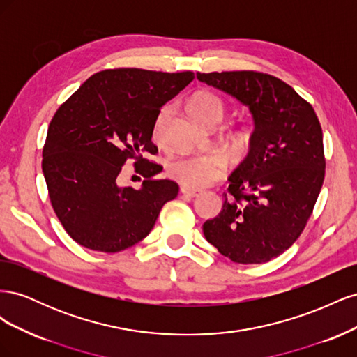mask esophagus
Returning <instances> with one entry per match:
<instances>
[{"label":"esophagus","mask_w":357,"mask_h":357,"mask_svg":"<svg viewBox=\"0 0 357 357\" xmlns=\"http://www.w3.org/2000/svg\"><path fill=\"white\" fill-rule=\"evenodd\" d=\"M180 192L183 193V195L185 197H189V198H197V197H199V195H202V190H199V189H190V188H180Z\"/></svg>","instance_id":"1"}]
</instances>
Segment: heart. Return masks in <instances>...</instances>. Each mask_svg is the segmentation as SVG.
<instances>
[{
	"label": "heart",
	"mask_w": 357,
	"mask_h": 357,
	"mask_svg": "<svg viewBox=\"0 0 357 357\" xmlns=\"http://www.w3.org/2000/svg\"><path fill=\"white\" fill-rule=\"evenodd\" d=\"M189 113L202 126H218L226 114V104L219 95L208 91L198 92L190 100ZM169 117V107H165L156 119L155 137L160 138L164 126ZM252 144V134L248 131H236L231 135V146L235 153H244ZM225 164L219 156L197 155L178 156L167 164V174L190 189H201L219 180L223 174Z\"/></svg>",
	"instance_id": "1"
}]
</instances>
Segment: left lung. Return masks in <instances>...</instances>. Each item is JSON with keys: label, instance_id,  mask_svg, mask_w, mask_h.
Returning <instances> with one entry per match:
<instances>
[{"label": "left lung", "instance_id": "8db88e82", "mask_svg": "<svg viewBox=\"0 0 357 357\" xmlns=\"http://www.w3.org/2000/svg\"><path fill=\"white\" fill-rule=\"evenodd\" d=\"M248 107L250 152L229 180L222 211L202 226L205 238L235 264H265L304 231L325 180L323 132L311 104L274 75L197 73Z\"/></svg>", "mask_w": 357, "mask_h": 357}]
</instances>
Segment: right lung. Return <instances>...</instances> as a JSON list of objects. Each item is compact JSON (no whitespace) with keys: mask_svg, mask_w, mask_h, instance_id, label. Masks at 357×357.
<instances>
[{"mask_svg":"<svg viewBox=\"0 0 357 357\" xmlns=\"http://www.w3.org/2000/svg\"><path fill=\"white\" fill-rule=\"evenodd\" d=\"M193 79L192 71L104 70L56 110L41 168L52 207L75 243L122 252L146 238L164 204L177 197V183L153 178L162 167L143 155L158 153L152 137L162 105ZM128 158L145 177L139 190L118 185Z\"/></svg>","mask_w":357,"mask_h":357,"instance_id":"right-lung-1","label":"right lung"}]
</instances>
